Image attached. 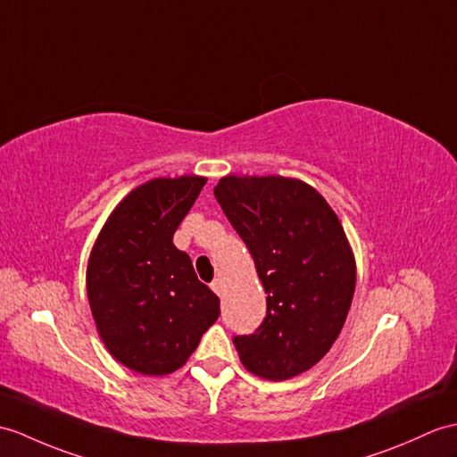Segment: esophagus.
<instances>
[{
  "mask_svg": "<svg viewBox=\"0 0 457 457\" xmlns=\"http://www.w3.org/2000/svg\"><path fill=\"white\" fill-rule=\"evenodd\" d=\"M210 288H212V290H214V292H216L218 295H221V294H224V282H221L220 278H216L214 282H212V284H210Z\"/></svg>",
  "mask_w": 457,
  "mask_h": 457,
  "instance_id": "obj_1",
  "label": "esophagus"
}]
</instances>
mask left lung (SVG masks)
Returning <instances> with one entry per match:
<instances>
[{"label": "left lung", "mask_w": 457, "mask_h": 457, "mask_svg": "<svg viewBox=\"0 0 457 457\" xmlns=\"http://www.w3.org/2000/svg\"><path fill=\"white\" fill-rule=\"evenodd\" d=\"M214 195L267 292L262 323L233 337L241 364L272 381L298 376L328 353L353 303L356 264L341 221L295 179L229 175Z\"/></svg>", "instance_id": "1"}]
</instances>
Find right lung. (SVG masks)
Returning a JSON list of instances; mask_svg holds the SVG:
<instances>
[{"label":"right lung","instance_id":"add662e5","mask_svg":"<svg viewBox=\"0 0 457 457\" xmlns=\"http://www.w3.org/2000/svg\"><path fill=\"white\" fill-rule=\"evenodd\" d=\"M206 179H154L114 208L91 251L87 295L109 353L145 376L171 374L218 320L220 300L173 245Z\"/></svg>","mask_w":457,"mask_h":457}]
</instances>
